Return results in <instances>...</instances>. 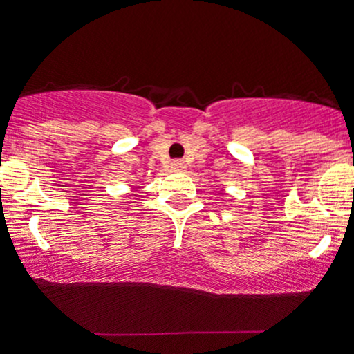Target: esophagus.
<instances>
[{"label":"esophagus","mask_w":354,"mask_h":354,"mask_svg":"<svg viewBox=\"0 0 354 354\" xmlns=\"http://www.w3.org/2000/svg\"><path fill=\"white\" fill-rule=\"evenodd\" d=\"M171 168L174 169V171H183V169L186 168V165H185V161H183V160H174L171 163Z\"/></svg>","instance_id":"1"}]
</instances>
